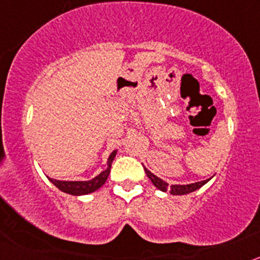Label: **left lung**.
<instances>
[{
	"mask_svg": "<svg viewBox=\"0 0 260 260\" xmlns=\"http://www.w3.org/2000/svg\"><path fill=\"white\" fill-rule=\"evenodd\" d=\"M144 171H146L147 177L150 178L151 182L157 187L158 190H161V191H169L172 195H185V194H189V192L195 191V190L201 189L202 186L206 185L211 178L208 180H204L201 181V182H195V183H189V185H168L165 181H162L161 178H158L157 176H155L153 173H151L147 168H144Z\"/></svg>",
	"mask_w": 260,
	"mask_h": 260,
	"instance_id": "8db88e82",
	"label": "left lung"
}]
</instances>
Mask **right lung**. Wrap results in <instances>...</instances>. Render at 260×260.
<instances>
[{
    "instance_id": "add662e5",
    "label": "right lung",
    "mask_w": 260,
    "mask_h": 260,
    "mask_svg": "<svg viewBox=\"0 0 260 260\" xmlns=\"http://www.w3.org/2000/svg\"><path fill=\"white\" fill-rule=\"evenodd\" d=\"M117 150H114L113 152L110 153L109 157H108V168L105 171H103L102 173L96 176L95 178L89 181H59L54 180V178H49L50 182L56 186L57 189H59L61 191L66 192V194L70 195H87L91 194V192L96 191L98 189H100L103 185L105 183V181L108 180V176L110 173V167H112V162H113L114 157H116Z\"/></svg>"
}]
</instances>
